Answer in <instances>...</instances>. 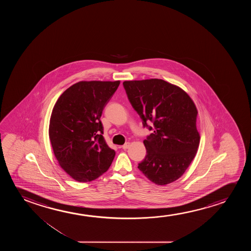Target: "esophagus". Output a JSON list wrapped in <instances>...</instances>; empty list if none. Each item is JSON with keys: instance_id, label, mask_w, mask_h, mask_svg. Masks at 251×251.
<instances>
[{"instance_id": "esophagus-1", "label": "esophagus", "mask_w": 251, "mask_h": 251, "mask_svg": "<svg viewBox=\"0 0 251 251\" xmlns=\"http://www.w3.org/2000/svg\"><path fill=\"white\" fill-rule=\"evenodd\" d=\"M129 146H130V143H129V142H127V143H125L124 146H122V148L124 149V150H126V149L129 148Z\"/></svg>"}]
</instances>
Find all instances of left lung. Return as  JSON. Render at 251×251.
<instances>
[{"instance_id": "left-lung-1", "label": "left lung", "mask_w": 251, "mask_h": 251, "mask_svg": "<svg viewBox=\"0 0 251 251\" xmlns=\"http://www.w3.org/2000/svg\"><path fill=\"white\" fill-rule=\"evenodd\" d=\"M123 84L143 126L152 131L143 141L147 155L138 168L158 185L174 182L185 172L199 147L195 103L183 90L163 79Z\"/></svg>"}]
</instances>
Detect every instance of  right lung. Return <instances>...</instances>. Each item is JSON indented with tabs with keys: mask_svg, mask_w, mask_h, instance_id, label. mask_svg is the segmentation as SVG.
Wrapping results in <instances>:
<instances>
[{
	"mask_svg": "<svg viewBox=\"0 0 251 251\" xmlns=\"http://www.w3.org/2000/svg\"><path fill=\"white\" fill-rule=\"evenodd\" d=\"M120 81H79L55 103L49 136L55 158L78 182H91L108 171L116 152L103 138V108Z\"/></svg>",
	"mask_w": 251,
	"mask_h": 251,
	"instance_id": "1",
	"label": "right lung"
}]
</instances>
